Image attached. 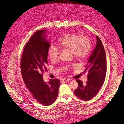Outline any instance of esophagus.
I'll return each instance as SVG.
<instances>
[{
  "label": "esophagus",
  "instance_id": "1",
  "mask_svg": "<svg viewBox=\"0 0 124 124\" xmlns=\"http://www.w3.org/2000/svg\"><path fill=\"white\" fill-rule=\"evenodd\" d=\"M70 79H69V78H63V79H62V80H61V82H63V83H64V82H67V81H70Z\"/></svg>",
  "mask_w": 124,
  "mask_h": 124
}]
</instances>
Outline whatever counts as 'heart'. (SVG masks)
Instances as JSON below:
<instances>
[{"label": "heart", "instance_id": "heart-1", "mask_svg": "<svg viewBox=\"0 0 124 124\" xmlns=\"http://www.w3.org/2000/svg\"><path fill=\"white\" fill-rule=\"evenodd\" d=\"M59 46L62 48L71 51L74 56L78 59L86 58L91 51V43L89 39L85 35L79 36L72 33H67L58 39ZM59 51L57 48L50 46L48 55L51 61H56Z\"/></svg>", "mask_w": 124, "mask_h": 124}]
</instances>
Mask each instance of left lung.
<instances>
[{"label":"left lung","mask_w":124,"mask_h":124,"mask_svg":"<svg viewBox=\"0 0 124 124\" xmlns=\"http://www.w3.org/2000/svg\"><path fill=\"white\" fill-rule=\"evenodd\" d=\"M96 45L87 62L84 73L87 71V80L85 84L76 80L78 86L74 91L77 97L83 101H89L99 92L105 80L107 63L105 50L102 43L96 36Z\"/></svg>","instance_id":"obj_1"}]
</instances>
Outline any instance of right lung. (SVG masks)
Here are the masks:
<instances>
[{"label": "right lung", "mask_w": 124, "mask_h": 124, "mask_svg": "<svg viewBox=\"0 0 124 124\" xmlns=\"http://www.w3.org/2000/svg\"><path fill=\"white\" fill-rule=\"evenodd\" d=\"M47 30L35 32L27 42L21 58V73L25 85L37 101L47 106L56 100L60 82L50 79L45 82L43 73L46 69L50 43L46 37Z\"/></svg>", "instance_id": "right-lung-1"}]
</instances>
